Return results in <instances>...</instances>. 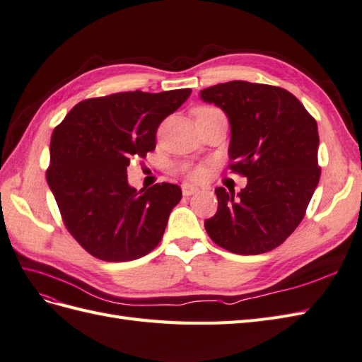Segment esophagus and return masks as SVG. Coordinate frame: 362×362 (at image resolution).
I'll return each instance as SVG.
<instances>
[{
	"label": "esophagus",
	"instance_id": "1",
	"mask_svg": "<svg viewBox=\"0 0 362 362\" xmlns=\"http://www.w3.org/2000/svg\"><path fill=\"white\" fill-rule=\"evenodd\" d=\"M200 191V188L199 187H196V185H191V183H183L182 185V192H183V196H192V194H196V192H199Z\"/></svg>",
	"mask_w": 362,
	"mask_h": 362
}]
</instances>
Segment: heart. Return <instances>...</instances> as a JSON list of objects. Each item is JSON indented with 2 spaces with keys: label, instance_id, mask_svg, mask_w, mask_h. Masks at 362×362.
<instances>
[{
  "label": "heart",
  "instance_id": "b5f03b06",
  "mask_svg": "<svg viewBox=\"0 0 362 362\" xmlns=\"http://www.w3.org/2000/svg\"><path fill=\"white\" fill-rule=\"evenodd\" d=\"M209 110H214V108H208V107H202V108H197L196 110V115L197 113H202V111H209ZM188 174L191 175L192 179H200L203 174H205V170L202 168V166H189V168H187Z\"/></svg>",
  "mask_w": 362,
  "mask_h": 362
}]
</instances>
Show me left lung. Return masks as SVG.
Returning <instances> with one entry per match:
<instances>
[{"instance_id":"left-lung-1","label":"left lung","mask_w":362,"mask_h":362,"mask_svg":"<svg viewBox=\"0 0 362 362\" xmlns=\"http://www.w3.org/2000/svg\"><path fill=\"white\" fill-rule=\"evenodd\" d=\"M230 124L229 168L246 188H216L218 209L205 220L212 242L238 255L280 246L301 223L320 182L318 127L284 88L230 81L200 91Z\"/></svg>"}]
</instances>
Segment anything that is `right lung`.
Segmentation results:
<instances>
[{
  "instance_id": "1",
  "label": "right lung",
  "mask_w": 362,
  "mask_h": 362,
  "mask_svg": "<svg viewBox=\"0 0 362 362\" xmlns=\"http://www.w3.org/2000/svg\"><path fill=\"white\" fill-rule=\"evenodd\" d=\"M189 95L136 90L86 99L53 129L47 183L64 225L93 257L132 262L160 243L182 189L163 182L137 191L127 166L154 150L160 122Z\"/></svg>"
}]
</instances>
